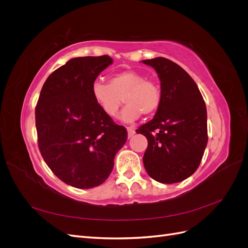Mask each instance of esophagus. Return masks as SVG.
I'll list each match as a JSON object with an SVG mask.
<instances>
[{
    "mask_svg": "<svg viewBox=\"0 0 248 248\" xmlns=\"http://www.w3.org/2000/svg\"><path fill=\"white\" fill-rule=\"evenodd\" d=\"M127 133H128V138L130 139L131 137L134 136V134H136V130H134V128H132V127H128V128H127Z\"/></svg>",
    "mask_w": 248,
    "mask_h": 248,
    "instance_id": "esophagus-1",
    "label": "esophagus"
}]
</instances>
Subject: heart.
<instances>
[{"instance_id": "heart-1", "label": "heart", "mask_w": 248, "mask_h": 248, "mask_svg": "<svg viewBox=\"0 0 248 248\" xmlns=\"http://www.w3.org/2000/svg\"><path fill=\"white\" fill-rule=\"evenodd\" d=\"M92 96L95 102L108 117L115 118L124 103L121 118L125 122H134L140 117L153 115L161 102L160 86L153 79H147L144 73L126 70L109 77L108 84L93 82Z\"/></svg>"}]
</instances>
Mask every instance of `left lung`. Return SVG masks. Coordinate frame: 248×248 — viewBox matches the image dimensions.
<instances>
[{
    "label": "left lung",
    "mask_w": 248,
    "mask_h": 248,
    "mask_svg": "<svg viewBox=\"0 0 248 248\" xmlns=\"http://www.w3.org/2000/svg\"><path fill=\"white\" fill-rule=\"evenodd\" d=\"M142 63L156 70L161 89L154 118L137 129L148 140L142 161L157 182H181L198 170L205 152L206 104L196 82L178 64L161 57Z\"/></svg>",
    "instance_id": "obj_1"
}]
</instances>
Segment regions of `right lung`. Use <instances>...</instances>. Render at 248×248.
<instances>
[{
	"label": "right lung",
	"instance_id": "add662e5",
	"mask_svg": "<svg viewBox=\"0 0 248 248\" xmlns=\"http://www.w3.org/2000/svg\"><path fill=\"white\" fill-rule=\"evenodd\" d=\"M111 63L108 56L69 60L47 78L35 108L44 161L60 180L77 188L106 181L127 140L125 127L104 114L92 96L93 82Z\"/></svg>",
	"mask_w": 248,
	"mask_h": 248
}]
</instances>
